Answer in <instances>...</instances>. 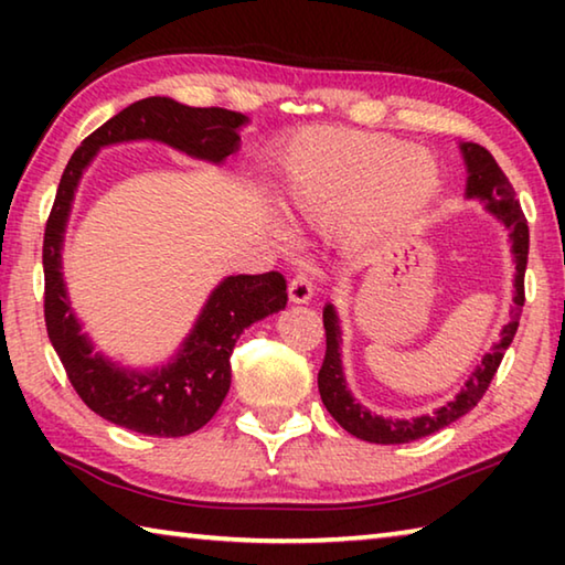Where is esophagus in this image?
<instances>
[{"instance_id": "esophagus-1", "label": "esophagus", "mask_w": 565, "mask_h": 565, "mask_svg": "<svg viewBox=\"0 0 565 565\" xmlns=\"http://www.w3.org/2000/svg\"><path fill=\"white\" fill-rule=\"evenodd\" d=\"M311 296H313L311 276L296 274L294 279H291V284H289V299L294 303H306V301H311Z\"/></svg>"}]
</instances>
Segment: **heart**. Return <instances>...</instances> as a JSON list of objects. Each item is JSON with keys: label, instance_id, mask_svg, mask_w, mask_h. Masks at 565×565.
Listing matches in <instances>:
<instances>
[{"label": "heart", "instance_id": "heart-1", "mask_svg": "<svg viewBox=\"0 0 565 565\" xmlns=\"http://www.w3.org/2000/svg\"><path fill=\"white\" fill-rule=\"evenodd\" d=\"M279 184L301 224L333 226L361 212L369 232H401L431 204L441 171L426 149L388 134L309 129L281 151Z\"/></svg>", "mask_w": 565, "mask_h": 565}]
</instances>
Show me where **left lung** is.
<instances>
[{
	"instance_id": "obj_1",
	"label": "left lung",
	"mask_w": 565,
	"mask_h": 565,
	"mask_svg": "<svg viewBox=\"0 0 565 565\" xmlns=\"http://www.w3.org/2000/svg\"><path fill=\"white\" fill-rule=\"evenodd\" d=\"M466 167H468V184H466V196L481 199L486 206L501 218V222L509 226L511 242H513V254H515V296H513V317L503 327L501 341L495 343L491 353H486L481 366H476L471 379L466 381L461 394L456 401L446 404L436 411L431 416H418V418H384L374 416L371 411L363 408L361 404L353 401L349 394L347 381H343L341 371V353H339V319L333 306L329 303L323 309V329H327V356H323L321 371H319V394L323 406H327L329 414L339 420V424L347 428L351 436L363 438V441L371 444H408L416 441V438L431 436L441 431L448 424H454L456 418L466 416L478 401L483 398L486 391H489L491 381L499 371L505 349L511 347V341L519 331V319L523 311L525 301V289H523V276H525V264H529V222H525L523 209L515 199V191L511 186L509 177L503 174L501 167L495 164L491 151L473 145V141H466L461 145Z\"/></svg>"
}]
</instances>
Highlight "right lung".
<instances>
[{"label":"right lung","instance_id":"right-lung-1","mask_svg":"<svg viewBox=\"0 0 565 565\" xmlns=\"http://www.w3.org/2000/svg\"><path fill=\"white\" fill-rule=\"evenodd\" d=\"M244 114L222 107H186L169 97L129 104L92 131L66 164L44 228V321L46 333L79 398L111 424L147 436H189L206 426L232 386V353L244 329L286 306L279 271L228 276L209 296L184 349L164 369L137 374L114 366L82 333L66 301L62 279V238L74 189L99 147L131 139H157L189 157L222 161L238 149Z\"/></svg>","mask_w":565,"mask_h":565}]
</instances>
